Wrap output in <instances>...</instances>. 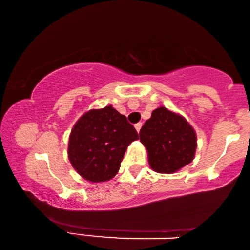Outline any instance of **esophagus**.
Listing matches in <instances>:
<instances>
[{
	"mask_svg": "<svg viewBox=\"0 0 250 250\" xmlns=\"http://www.w3.org/2000/svg\"><path fill=\"white\" fill-rule=\"evenodd\" d=\"M141 126H142V124H141V122H139V124H135V125H134V128H135V130L138 131V132H140Z\"/></svg>",
	"mask_w": 250,
	"mask_h": 250,
	"instance_id": "obj_1",
	"label": "esophagus"
}]
</instances>
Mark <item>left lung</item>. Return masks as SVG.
<instances>
[{"instance_id": "8db88e82", "label": "left lung", "mask_w": 250, "mask_h": 250, "mask_svg": "<svg viewBox=\"0 0 250 250\" xmlns=\"http://www.w3.org/2000/svg\"><path fill=\"white\" fill-rule=\"evenodd\" d=\"M139 135L151 168L158 173L172 174L195 158V130L183 116L164 107L153 110Z\"/></svg>"}]
</instances>
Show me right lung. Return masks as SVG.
<instances>
[{"instance_id": "add662e5", "label": "right lung", "mask_w": 250, "mask_h": 250, "mask_svg": "<svg viewBox=\"0 0 250 250\" xmlns=\"http://www.w3.org/2000/svg\"><path fill=\"white\" fill-rule=\"evenodd\" d=\"M138 139L134 126L112 105L91 109L71 129L68 159L88 182L109 181L119 171L126 147Z\"/></svg>"}]
</instances>
